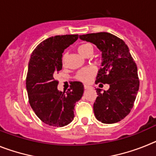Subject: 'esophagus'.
Wrapping results in <instances>:
<instances>
[{
  "label": "esophagus",
  "instance_id": "obj_1",
  "mask_svg": "<svg viewBox=\"0 0 156 156\" xmlns=\"http://www.w3.org/2000/svg\"><path fill=\"white\" fill-rule=\"evenodd\" d=\"M84 88H85L86 89H89V88H90V86H87V85H84Z\"/></svg>",
  "mask_w": 156,
  "mask_h": 156
}]
</instances>
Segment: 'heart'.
Listing matches in <instances>:
<instances>
[{
    "mask_svg": "<svg viewBox=\"0 0 156 156\" xmlns=\"http://www.w3.org/2000/svg\"><path fill=\"white\" fill-rule=\"evenodd\" d=\"M78 50L81 55L85 56L89 52L93 51V48L90 44H81L78 47ZM63 62H64V58L63 59ZM96 73H97V70L94 67H85V68L82 69V70H80L78 71L76 75V78L81 81V82H84V83H89V82H91V80L93 79V77L96 75Z\"/></svg>",
    "mask_w": 156,
    "mask_h": 156,
    "instance_id": "b5f03b06",
    "label": "heart"
}]
</instances>
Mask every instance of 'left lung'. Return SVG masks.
Segmentation results:
<instances>
[{
	"label": "left lung",
	"mask_w": 156,
	"mask_h": 156,
	"mask_svg": "<svg viewBox=\"0 0 156 156\" xmlns=\"http://www.w3.org/2000/svg\"><path fill=\"white\" fill-rule=\"evenodd\" d=\"M82 40L97 46L102 52V67L96 83L109 84L110 88L101 93L93 104L97 120L112 124L122 120L130 112L137 94L140 80L137 67L125 41L107 32L80 35Z\"/></svg>",
	"instance_id": "obj_1"
}]
</instances>
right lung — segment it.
Here are the masks:
<instances>
[{"label": "right lung", "instance_id": "right-lung-1", "mask_svg": "<svg viewBox=\"0 0 156 156\" xmlns=\"http://www.w3.org/2000/svg\"><path fill=\"white\" fill-rule=\"evenodd\" d=\"M78 34L56 35L43 41L30 55L26 78L31 108L44 123L62 127L74 119V106L82 98V82H73L66 93L57 89L55 75L62 69L65 48L78 40Z\"/></svg>", "mask_w": 156, "mask_h": 156}]
</instances>
